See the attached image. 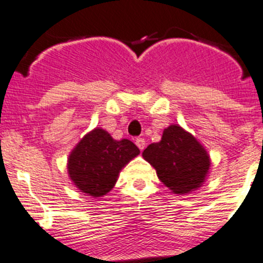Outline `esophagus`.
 <instances>
[{
	"label": "esophagus",
	"mask_w": 263,
	"mask_h": 263,
	"mask_svg": "<svg viewBox=\"0 0 263 263\" xmlns=\"http://www.w3.org/2000/svg\"><path fill=\"white\" fill-rule=\"evenodd\" d=\"M135 143H136V145L139 146L140 151H144V149H145V140H144L143 137H137Z\"/></svg>",
	"instance_id": "34e87169"
}]
</instances>
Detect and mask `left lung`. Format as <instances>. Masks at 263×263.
Instances as JSON below:
<instances>
[{
	"label": "left lung",
	"mask_w": 263,
	"mask_h": 263,
	"mask_svg": "<svg viewBox=\"0 0 263 263\" xmlns=\"http://www.w3.org/2000/svg\"><path fill=\"white\" fill-rule=\"evenodd\" d=\"M143 157L156 168L159 180L176 195L200 188L210 168L206 149L179 124L165 128L161 141L151 144Z\"/></svg>",
	"instance_id": "obj_1"
}]
</instances>
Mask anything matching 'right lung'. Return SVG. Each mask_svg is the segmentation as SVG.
<instances>
[{"instance_id": "obj_1", "label": "right lung", "mask_w": 263, "mask_h": 263, "mask_svg": "<svg viewBox=\"0 0 263 263\" xmlns=\"http://www.w3.org/2000/svg\"><path fill=\"white\" fill-rule=\"evenodd\" d=\"M139 153L129 140L118 141L105 129L95 128L68 156V175L80 192L102 197L115 185L120 170Z\"/></svg>"}]
</instances>
